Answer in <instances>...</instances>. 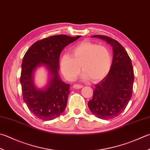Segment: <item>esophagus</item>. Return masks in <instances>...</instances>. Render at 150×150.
Instances as JSON below:
<instances>
[{
    "label": "esophagus",
    "mask_w": 150,
    "mask_h": 150,
    "mask_svg": "<svg viewBox=\"0 0 150 150\" xmlns=\"http://www.w3.org/2000/svg\"><path fill=\"white\" fill-rule=\"evenodd\" d=\"M83 86H81V85H79V84H74V86H73V87H74V89H81L82 88Z\"/></svg>",
    "instance_id": "1"
}]
</instances>
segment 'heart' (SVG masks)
I'll return each mask as SVG.
<instances>
[{"label":"heart","mask_w":150,"mask_h":150,"mask_svg":"<svg viewBox=\"0 0 150 150\" xmlns=\"http://www.w3.org/2000/svg\"><path fill=\"white\" fill-rule=\"evenodd\" d=\"M112 64V59L105 47L89 42L79 44L71 50V55H64L61 59V69L68 80L74 81L83 70V79L91 78L98 81L108 74Z\"/></svg>","instance_id":"b5f03b06"}]
</instances>
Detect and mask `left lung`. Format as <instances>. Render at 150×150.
<instances>
[{
  "label": "left lung",
  "mask_w": 150,
  "mask_h": 150,
  "mask_svg": "<svg viewBox=\"0 0 150 150\" xmlns=\"http://www.w3.org/2000/svg\"><path fill=\"white\" fill-rule=\"evenodd\" d=\"M92 37L100 38L111 45L114 56L108 74L95 85L88 106L97 117L110 120L123 112L131 99L134 70L127 52L117 40L103 35Z\"/></svg>",
  "instance_id": "obj_1"
}]
</instances>
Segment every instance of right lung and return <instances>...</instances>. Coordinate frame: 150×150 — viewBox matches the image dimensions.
Segmentation results:
<instances>
[{"mask_svg":"<svg viewBox=\"0 0 150 150\" xmlns=\"http://www.w3.org/2000/svg\"><path fill=\"white\" fill-rule=\"evenodd\" d=\"M80 37L65 35L50 36L36 42L24 55L20 78L23 98L39 119L52 120L66 108L70 85L63 82L59 76V57L64 47ZM42 66L47 68L50 78L44 88L38 89L33 82V74Z\"/></svg>","mask_w":150,"mask_h":150,"instance_id":"right-lung-1","label":"right lung"}]
</instances>
